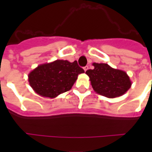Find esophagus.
Listing matches in <instances>:
<instances>
[{
  "mask_svg": "<svg viewBox=\"0 0 152 152\" xmlns=\"http://www.w3.org/2000/svg\"><path fill=\"white\" fill-rule=\"evenodd\" d=\"M88 69H89V66H86L85 67H84V70H85V72H86V71H87Z\"/></svg>",
  "mask_w": 152,
  "mask_h": 152,
  "instance_id": "obj_1",
  "label": "esophagus"
}]
</instances>
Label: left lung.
Instances as JSON below:
<instances>
[{
	"mask_svg": "<svg viewBox=\"0 0 152 152\" xmlns=\"http://www.w3.org/2000/svg\"><path fill=\"white\" fill-rule=\"evenodd\" d=\"M94 69L86 71L91 86L96 93L109 99L123 95L131 87L132 83L127 73L114 69L107 63H93Z\"/></svg>",
	"mask_w": 152,
	"mask_h": 152,
	"instance_id": "8db88e82",
	"label": "left lung"
}]
</instances>
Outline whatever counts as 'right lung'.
<instances>
[{
	"label": "right lung",
	"mask_w": 152,
	"mask_h": 152,
	"mask_svg": "<svg viewBox=\"0 0 152 152\" xmlns=\"http://www.w3.org/2000/svg\"><path fill=\"white\" fill-rule=\"evenodd\" d=\"M85 72L76 61L55 60L44 63L28 75V81L35 92L45 98L53 99L72 89L79 74Z\"/></svg>",
	"instance_id": "obj_1"
}]
</instances>
